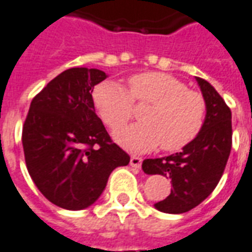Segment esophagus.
Listing matches in <instances>:
<instances>
[{
	"mask_svg": "<svg viewBox=\"0 0 252 252\" xmlns=\"http://www.w3.org/2000/svg\"><path fill=\"white\" fill-rule=\"evenodd\" d=\"M141 164H142V158H137V156H131V158H130V165H131V167L140 168Z\"/></svg>",
	"mask_w": 252,
	"mask_h": 252,
	"instance_id": "esophagus-1",
	"label": "esophagus"
}]
</instances>
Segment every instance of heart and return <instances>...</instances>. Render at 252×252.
Wrapping results in <instances>:
<instances>
[{"mask_svg": "<svg viewBox=\"0 0 252 252\" xmlns=\"http://www.w3.org/2000/svg\"><path fill=\"white\" fill-rule=\"evenodd\" d=\"M92 97L97 114L112 130L134 117V103L151 104L142 114L144 122L115 133L118 144L133 152L152 151L158 145L165 152L182 151L202 131L208 112L202 94L161 72L135 74L129 80V91L115 81H103Z\"/></svg>", "mask_w": 252, "mask_h": 252, "instance_id": "1", "label": "heart"}]
</instances>
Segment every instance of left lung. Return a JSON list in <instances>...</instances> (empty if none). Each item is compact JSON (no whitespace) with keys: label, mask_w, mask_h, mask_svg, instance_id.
Masks as SVG:
<instances>
[{"label":"left lung","mask_w":252,"mask_h":252,"mask_svg":"<svg viewBox=\"0 0 252 252\" xmlns=\"http://www.w3.org/2000/svg\"><path fill=\"white\" fill-rule=\"evenodd\" d=\"M197 83L208 106L202 131L178 153L142 163L145 174L171 179V194L155 203L164 213H186L206 199L219 185L231 153V110L206 80L197 77Z\"/></svg>","instance_id":"left-lung-1"}]
</instances>
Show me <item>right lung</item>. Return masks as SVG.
<instances>
[{
	"mask_svg": "<svg viewBox=\"0 0 252 252\" xmlns=\"http://www.w3.org/2000/svg\"><path fill=\"white\" fill-rule=\"evenodd\" d=\"M106 78L99 69L72 67L31 101L23 126L27 169L39 191L60 208L91 206L112 171L130 161L94 111V87Z\"/></svg>",
	"mask_w": 252,
	"mask_h": 252,
	"instance_id": "add662e5",
	"label": "right lung"
}]
</instances>
